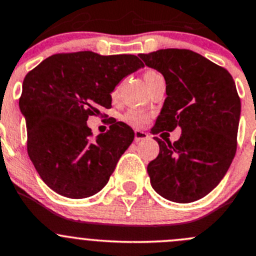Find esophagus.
<instances>
[{"mask_svg": "<svg viewBox=\"0 0 256 256\" xmlns=\"http://www.w3.org/2000/svg\"><path fill=\"white\" fill-rule=\"evenodd\" d=\"M149 139V134H146L145 131L142 130H135V142H142V140Z\"/></svg>", "mask_w": 256, "mask_h": 256, "instance_id": "esophagus-1", "label": "esophagus"}]
</instances>
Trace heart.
Segmentation results:
<instances>
[{"label": "heart", "mask_w": 256, "mask_h": 256, "mask_svg": "<svg viewBox=\"0 0 256 256\" xmlns=\"http://www.w3.org/2000/svg\"><path fill=\"white\" fill-rule=\"evenodd\" d=\"M152 76H159V73L154 70L146 72V73L144 74V80H148V78L152 77ZM117 92H118V88H116V90L112 92V97H116ZM149 118V114H146V112L144 111H140V110H130V111L126 112L125 116H124V120H125L128 125L135 126V128H142L144 125H146Z\"/></svg>", "instance_id": "heart-1"}]
</instances>
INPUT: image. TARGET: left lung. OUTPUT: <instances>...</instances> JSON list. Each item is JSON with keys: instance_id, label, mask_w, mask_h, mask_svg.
Masks as SVG:
<instances>
[{"instance_id": "1", "label": "left lung", "mask_w": 256, "mask_h": 256, "mask_svg": "<svg viewBox=\"0 0 256 256\" xmlns=\"http://www.w3.org/2000/svg\"><path fill=\"white\" fill-rule=\"evenodd\" d=\"M139 56L163 74L166 84L152 135L182 128L174 142L154 138L160 150L148 166L152 187L176 204L194 202L221 182L235 156L241 112L235 82L225 68L192 50L160 49Z\"/></svg>"}]
</instances>
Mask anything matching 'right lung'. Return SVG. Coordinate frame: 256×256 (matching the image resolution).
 I'll use <instances>...</instances> for the list:
<instances>
[{"label":"right lung","mask_w":256,"mask_h":256,"mask_svg":"<svg viewBox=\"0 0 256 256\" xmlns=\"http://www.w3.org/2000/svg\"><path fill=\"white\" fill-rule=\"evenodd\" d=\"M142 66L131 54L62 52L26 74L18 104L28 128V154L54 192L80 200L107 184L135 134L114 120L107 132L92 139L87 120L111 108L114 87Z\"/></svg>","instance_id":"obj_1"}]
</instances>
